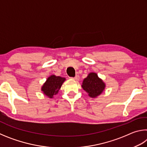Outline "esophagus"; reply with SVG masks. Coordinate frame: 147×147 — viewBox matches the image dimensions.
<instances>
[{
	"instance_id": "34e87169",
	"label": "esophagus",
	"mask_w": 147,
	"mask_h": 147,
	"mask_svg": "<svg viewBox=\"0 0 147 147\" xmlns=\"http://www.w3.org/2000/svg\"><path fill=\"white\" fill-rule=\"evenodd\" d=\"M73 78V80H75V81H79V80H80V77H79V76H78V75H77V76H76L75 77H74V78Z\"/></svg>"
}]
</instances>
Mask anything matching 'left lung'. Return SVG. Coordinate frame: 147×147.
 I'll return each mask as SVG.
<instances>
[{
	"mask_svg": "<svg viewBox=\"0 0 147 147\" xmlns=\"http://www.w3.org/2000/svg\"><path fill=\"white\" fill-rule=\"evenodd\" d=\"M82 88L88 93L91 98H96L102 93L106 88V84L99 78L97 74L90 73L84 78Z\"/></svg>",
	"mask_w": 147,
	"mask_h": 147,
	"instance_id": "left-lung-1",
	"label": "left lung"
}]
</instances>
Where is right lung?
<instances>
[{
  "mask_svg": "<svg viewBox=\"0 0 147 147\" xmlns=\"http://www.w3.org/2000/svg\"><path fill=\"white\" fill-rule=\"evenodd\" d=\"M65 78L61 76H57L54 74L50 76L41 87V91L43 94L49 98H53L54 95L58 93L62 84L65 81Z\"/></svg>",
  "mask_w": 147,
  "mask_h": 147,
  "instance_id": "add662e5",
  "label": "right lung"
}]
</instances>
